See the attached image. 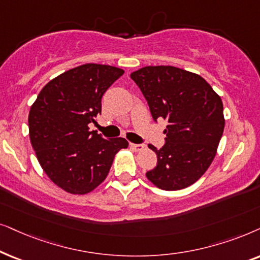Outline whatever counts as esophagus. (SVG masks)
Masks as SVG:
<instances>
[{
  "mask_svg": "<svg viewBox=\"0 0 260 260\" xmlns=\"http://www.w3.org/2000/svg\"><path fill=\"white\" fill-rule=\"evenodd\" d=\"M131 148H132V150H134V151H136V152H140V151H143V150H144L145 146H144V145L131 144Z\"/></svg>",
  "mask_w": 260,
  "mask_h": 260,
  "instance_id": "esophagus-1",
  "label": "esophagus"
}]
</instances>
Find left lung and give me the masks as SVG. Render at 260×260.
I'll return each mask as SVG.
<instances>
[{"instance_id": "obj_1", "label": "left lung", "mask_w": 260, "mask_h": 260, "mask_svg": "<svg viewBox=\"0 0 260 260\" xmlns=\"http://www.w3.org/2000/svg\"><path fill=\"white\" fill-rule=\"evenodd\" d=\"M150 107L152 117L168 126L165 145L148 181L168 191L191 185L208 170L224 128L223 105L205 78L175 67H145L131 74Z\"/></svg>"}]
</instances>
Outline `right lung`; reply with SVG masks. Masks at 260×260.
Masks as SVG:
<instances>
[{"label":"right lung","instance_id":"add662e5","mask_svg":"<svg viewBox=\"0 0 260 260\" xmlns=\"http://www.w3.org/2000/svg\"><path fill=\"white\" fill-rule=\"evenodd\" d=\"M123 74L110 65H81L51 79L30 107V144L45 174L64 191H92L128 147L123 138L103 139L89 128L101 114L103 94Z\"/></svg>","mask_w":260,"mask_h":260}]
</instances>
